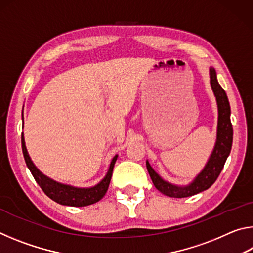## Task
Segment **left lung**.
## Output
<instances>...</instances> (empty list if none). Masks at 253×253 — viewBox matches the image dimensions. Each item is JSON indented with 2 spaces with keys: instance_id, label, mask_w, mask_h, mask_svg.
<instances>
[{
  "instance_id": "left-lung-1",
  "label": "left lung",
  "mask_w": 253,
  "mask_h": 253,
  "mask_svg": "<svg viewBox=\"0 0 253 253\" xmlns=\"http://www.w3.org/2000/svg\"><path fill=\"white\" fill-rule=\"evenodd\" d=\"M210 84L213 90L217 105V127H216V140L214 144L213 151L210 155L207 164L203 169L196 175L194 179L186 185H176L163 179L160 174H157L146 161V168L153 184L158 191L169 198H187L203 192L212 185L219 177L221 170L223 169L225 161L230 155L233 140V128L231 124V108L228 96L219 84L216 77V71L210 67Z\"/></svg>"
}]
</instances>
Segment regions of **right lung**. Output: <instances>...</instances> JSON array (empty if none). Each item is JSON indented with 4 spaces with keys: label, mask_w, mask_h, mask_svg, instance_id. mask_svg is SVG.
Returning a JSON list of instances; mask_svg holds the SVG:
<instances>
[{
    "label": "right lung",
    "mask_w": 253,
    "mask_h": 253,
    "mask_svg": "<svg viewBox=\"0 0 253 253\" xmlns=\"http://www.w3.org/2000/svg\"><path fill=\"white\" fill-rule=\"evenodd\" d=\"M22 122H23V111H22ZM21 143H22V152L25 163H27L28 169L33 175L34 179L39 184L42 191L49 196L51 200L61 205H68V207H87L100 201L104 198L107 190H108L111 175L115 163L117 161L118 155H115L111 160L108 170H107L104 178L100 179L96 185L90 187H77L70 184H65L58 181H54L53 178L46 176L41 170L34 165L31 157H30L27 146H25L24 135L22 132L21 136Z\"/></svg>",
    "instance_id": "add662e5"
}]
</instances>
